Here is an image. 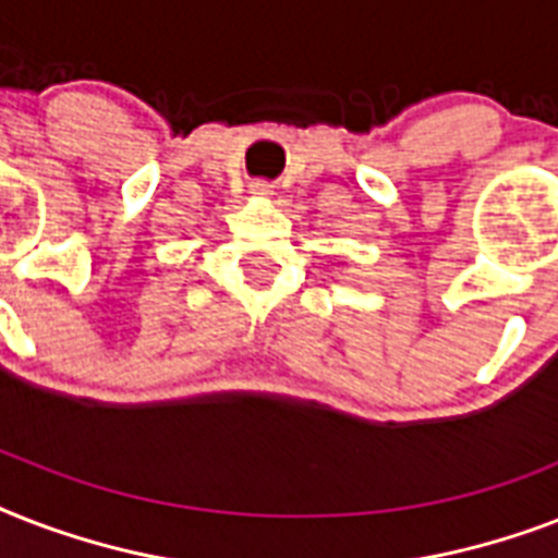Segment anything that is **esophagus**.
<instances>
[{"label":"esophagus","mask_w":558,"mask_h":558,"mask_svg":"<svg viewBox=\"0 0 558 558\" xmlns=\"http://www.w3.org/2000/svg\"><path fill=\"white\" fill-rule=\"evenodd\" d=\"M252 193L254 196H260V199H266V196H271L275 191H271V185H266V182H254Z\"/></svg>","instance_id":"obj_1"}]
</instances>
